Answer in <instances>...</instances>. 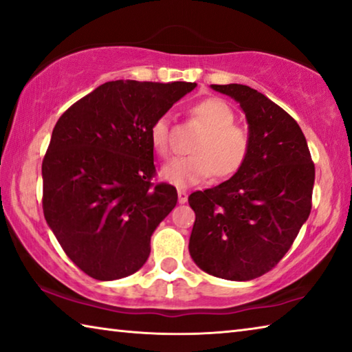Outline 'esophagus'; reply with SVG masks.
Listing matches in <instances>:
<instances>
[{
  "mask_svg": "<svg viewBox=\"0 0 352 352\" xmlns=\"http://www.w3.org/2000/svg\"><path fill=\"white\" fill-rule=\"evenodd\" d=\"M177 194H178V201H180V204H186V201H188L186 189H178Z\"/></svg>",
  "mask_w": 352,
  "mask_h": 352,
  "instance_id": "1",
  "label": "esophagus"
}]
</instances>
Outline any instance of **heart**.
<instances>
[{
	"instance_id": "1",
	"label": "heart",
	"mask_w": 352,
	"mask_h": 352,
	"mask_svg": "<svg viewBox=\"0 0 352 352\" xmlns=\"http://www.w3.org/2000/svg\"><path fill=\"white\" fill-rule=\"evenodd\" d=\"M190 118L204 129L190 157L175 158L164 164L160 175L177 188H189L205 182L211 174L217 180L236 175L245 164L252 138L247 129L234 124V113L225 100L205 98L190 107ZM151 144L160 157L169 155V122L160 118L151 127Z\"/></svg>"
}]
</instances>
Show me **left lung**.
I'll return each mask as SVG.
<instances>
[{
    "label": "left lung",
    "instance_id": "1",
    "mask_svg": "<svg viewBox=\"0 0 352 352\" xmlns=\"http://www.w3.org/2000/svg\"><path fill=\"white\" fill-rule=\"evenodd\" d=\"M211 88L241 105L252 147L230 180L189 195V253L212 276L250 281L283 259L307 220L315 166L300 126L281 107L241 83Z\"/></svg>",
    "mask_w": 352,
    "mask_h": 352
}]
</instances>
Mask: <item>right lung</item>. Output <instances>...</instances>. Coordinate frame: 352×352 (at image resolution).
Segmentation results:
<instances>
[{
	"label": "right lung",
	"instance_id": "1",
	"mask_svg": "<svg viewBox=\"0 0 352 352\" xmlns=\"http://www.w3.org/2000/svg\"><path fill=\"white\" fill-rule=\"evenodd\" d=\"M192 82H105L58 118L41 164L43 212L68 258L99 281L138 272L177 205L155 184L151 127Z\"/></svg>",
	"mask_w": 352,
	"mask_h": 352
}]
</instances>
